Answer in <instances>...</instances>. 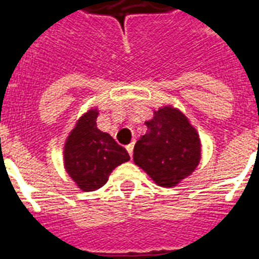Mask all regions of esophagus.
I'll return each instance as SVG.
<instances>
[{
    "mask_svg": "<svg viewBox=\"0 0 259 259\" xmlns=\"http://www.w3.org/2000/svg\"><path fill=\"white\" fill-rule=\"evenodd\" d=\"M134 146H135V141H132V143H130L127 146H125V149H127V152L130 153V155H131V157H132V154H134Z\"/></svg>",
    "mask_w": 259,
    "mask_h": 259,
    "instance_id": "34e87169",
    "label": "esophagus"
}]
</instances>
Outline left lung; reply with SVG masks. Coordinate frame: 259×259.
<instances>
[{
	"label": "left lung",
	"mask_w": 259,
	"mask_h": 259,
	"mask_svg": "<svg viewBox=\"0 0 259 259\" xmlns=\"http://www.w3.org/2000/svg\"><path fill=\"white\" fill-rule=\"evenodd\" d=\"M146 120L148 132L134 149V162L159 187L171 188L188 178L201 161L197 130L179 109L166 105Z\"/></svg>",
	"instance_id": "8db88e82"
}]
</instances>
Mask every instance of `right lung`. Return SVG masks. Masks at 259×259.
<instances>
[{
    "mask_svg": "<svg viewBox=\"0 0 259 259\" xmlns=\"http://www.w3.org/2000/svg\"><path fill=\"white\" fill-rule=\"evenodd\" d=\"M97 116V107L80 116L63 146L66 172L84 192L104 187L114 168L130 161L127 150L109 134L98 130Z\"/></svg>",
    "mask_w": 259,
    "mask_h": 259,
    "instance_id": "right-lung-1",
    "label": "right lung"
}]
</instances>
